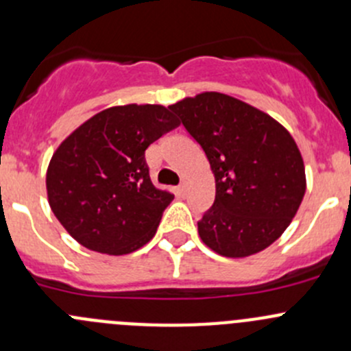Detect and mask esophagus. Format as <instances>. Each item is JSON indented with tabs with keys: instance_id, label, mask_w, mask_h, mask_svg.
I'll list each match as a JSON object with an SVG mask.
<instances>
[{
	"instance_id": "34e87169",
	"label": "esophagus",
	"mask_w": 351,
	"mask_h": 351,
	"mask_svg": "<svg viewBox=\"0 0 351 351\" xmlns=\"http://www.w3.org/2000/svg\"><path fill=\"white\" fill-rule=\"evenodd\" d=\"M176 192H178L180 197H186V193H189V183L186 182L180 183V186L176 189Z\"/></svg>"
}]
</instances>
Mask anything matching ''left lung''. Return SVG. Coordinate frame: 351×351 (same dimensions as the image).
Returning <instances> with one entry per match:
<instances>
[{
  "label": "left lung",
  "mask_w": 351,
  "mask_h": 351,
  "mask_svg": "<svg viewBox=\"0 0 351 351\" xmlns=\"http://www.w3.org/2000/svg\"><path fill=\"white\" fill-rule=\"evenodd\" d=\"M200 144L215 178V200L197 222L202 241L244 258L277 241L306 193L295 141L277 120L229 95L207 91L169 107Z\"/></svg>",
  "instance_id": "obj_1"
}]
</instances>
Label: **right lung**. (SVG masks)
I'll list each match as a JSON object with an SVG mask.
<instances>
[{
  "mask_svg": "<svg viewBox=\"0 0 351 351\" xmlns=\"http://www.w3.org/2000/svg\"><path fill=\"white\" fill-rule=\"evenodd\" d=\"M180 125L161 105H123L91 117L58 147L47 197L64 229L88 250L127 254L153 239L173 193L156 189L146 149Z\"/></svg>",
  "mask_w": 351,
  "mask_h": 351,
  "instance_id": "1",
  "label": "right lung"
}]
</instances>
